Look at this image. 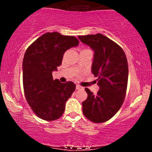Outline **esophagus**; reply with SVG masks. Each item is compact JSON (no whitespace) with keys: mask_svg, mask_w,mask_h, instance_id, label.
Listing matches in <instances>:
<instances>
[{"mask_svg":"<svg viewBox=\"0 0 152 152\" xmlns=\"http://www.w3.org/2000/svg\"><path fill=\"white\" fill-rule=\"evenodd\" d=\"M76 89H78V90H79V89H82V87L81 86H79V85H76Z\"/></svg>","mask_w":152,"mask_h":152,"instance_id":"1","label":"esophagus"}]
</instances>
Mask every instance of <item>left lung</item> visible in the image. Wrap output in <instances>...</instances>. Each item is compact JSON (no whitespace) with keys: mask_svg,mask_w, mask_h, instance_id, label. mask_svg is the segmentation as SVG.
Returning a JSON list of instances; mask_svg holds the SVG:
<instances>
[{"mask_svg":"<svg viewBox=\"0 0 152 152\" xmlns=\"http://www.w3.org/2000/svg\"><path fill=\"white\" fill-rule=\"evenodd\" d=\"M94 50L91 72L98 77L96 95L86 88L88 97L82 103L84 116L95 123L112 118L123 104L126 95L129 69L124 51L104 35L78 36Z\"/></svg>","mask_w":152,"mask_h":152,"instance_id":"8db88e82","label":"left lung"}]
</instances>
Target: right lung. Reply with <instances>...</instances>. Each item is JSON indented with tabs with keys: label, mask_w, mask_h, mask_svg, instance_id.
<instances>
[{
	"label": "right lung",
	"mask_w": 152,
	"mask_h": 152,
	"mask_svg": "<svg viewBox=\"0 0 152 152\" xmlns=\"http://www.w3.org/2000/svg\"><path fill=\"white\" fill-rule=\"evenodd\" d=\"M74 36L46 33L26 50L23 60V83L26 99L39 118L53 121L62 116L66 102L76 89L72 81L61 83L52 73L61 64L66 50L78 46Z\"/></svg>",
	"instance_id": "1"
}]
</instances>
